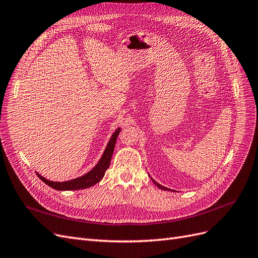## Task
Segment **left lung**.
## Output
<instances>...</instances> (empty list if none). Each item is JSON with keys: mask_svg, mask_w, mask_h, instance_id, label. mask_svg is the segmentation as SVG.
Segmentation results:
<instances>
[{"mask_svg": "<svg viewBox=\"0 0 258 258\" xmlns=\"http://www.w3.org/2000/svg\"><path fill=\"white\" fill-rule=\"evenodd\" d=\"M151 179H152V181L154 182V185H157V187H158V188H160V189H162V190H167V191H168V190H171V189H168V188H166V187H163V186H161V185H160V183H158V182H157L156 180H154L153 178H151ZM171 191H173V190H171Z\"/></svg>", "mask_w": 258, "mask_h": 258, "instance_id": "8db88e82", "label": "left lung"}]
</instances>
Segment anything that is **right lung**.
<instances>
[{
  "label": "right lung",
  "instance_id": "right-lung-1",
  "mask_svg": "<svg viewBox=\"0 0 258 258\" xmlns=\"http://www.w3.org/2000/svg\"><path fill=\"white\" fill-rule=\"evenodd\" d=\"M120 132H121L120 127L115 130L111 138H110V141L106 147L104 153H102L100 160L98 161V163L95 165V167L92 168L90 172L84 174L83 176H80V177H78V178L67 180V181H51V180L46 179L45 177H43V176H41L39 173H36V175H38V177H40V179L43 182H45L46 185H48L49 187L54 188L56 190H59V191L86 189V188H90V187L94 186L95 183L99 182L102 178H104L105 173L108 170L110 162H111L115 142H116L117 136H119V134H120Z\"/></svg>",
  "mask_w": 258,
  "mask_h": 258
}]
</instances>
